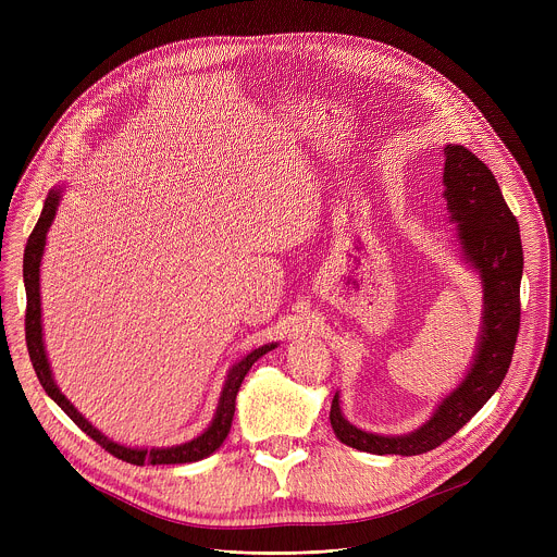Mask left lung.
<instances>
[{"label":"left lung","mask_w":557,"mask_h":557,"mask_svg":"<svg viewBox=\"0 0 557 557\" xmlns=\"http://www.w3.org/2000/svg\"><path fill=\"white\" fill-rule=\"evenodd\" d=\"M443 185L462 256L483 280L479 348L460 385L438 404L430 421L404 436H379L350 425L342 414L339 394H335L331 425L342 443L361 451L417 456L436 449L492 399L513 357L524 264L518 220L507 207L492 170L462 145H445Z\"/></svg>","instance_id":"left-lung-1"}]
</instances>
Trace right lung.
<instances>
[{
	"label": "right lung",
	"mask_w": 557,
	"mask_h": 557,
	"mask_svg": "<svg viewBox=\"0 0 557 557\" xmlns=\"http://www.w3.org/2000/svg\"><path fill=\"white\" fill-rule=\"evenodd\" d=\"M59 198L61 191L52 189L44 202V211L28 237L26 243V251H24V284H26V346H28V355L33 361V368L37 372L39 383L44 385L46 394L50 399L78 425L82 428L92 441H97L101 447H106V451H110L112 456L132 462V465H178V462H196L202 460L207 456H211L226 438L228 430H231V421H233V412H235V396L237 389H240L247 372L251 370V366L267 352H271L273 348H277V344H267L262 348H256L253 352H249L243 361H237L224 381L220 401L213 414L211 425L194 441L183 443V445H174V447H151V449H138V447H125L119 445L114 441H110L106 434H101L84 414H78V410L65 399L61 394V389L57 387L54 379H52V370L46 357V348H44V329H41V293H39V267H41V258H44V247H46V235L48 228L57 215V207H59Z\"/></svg>",
	"instance_id": "add662e5"
}]
</instances>
